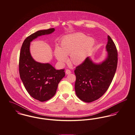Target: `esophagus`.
I'll use <instances>...</instances> for the list:
<instances>
[{"label": "esophagus", "mask_w": 135, "mask_h": 135, "mask_svg": "<svg viewBox=\"0 0 135 135\" xmlns=\"http://www.w3.org/2000/svg\"><path fill=\"white\" fill-rule=\"evenodd\" d=\"M71 71L70 70H69V69H66V71H65V73H66V75H69V74H71Z\"/></svg>", "instance_id": "1"}]
</instances>
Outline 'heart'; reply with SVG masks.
<instances>
[{
    "instance_id": "heart-1",
    "label": "heart",
    "mask_w": 135,
    "mask_h": 135,
    "mask_svg": "<svg viewBox=\"0 0 135 135\" xmlns=\"http://www.w3.org/2000/svg\"><path fill=\"white\" fill-rule=\"evenodd\" d=\"M94 44V39L88 38L84 33H74L61 39L60 47L55 49V56L60 64L64 65L68 61L67 56L70 55V64L80 65L86 60Z\"/></svg>"
}]
</instances>
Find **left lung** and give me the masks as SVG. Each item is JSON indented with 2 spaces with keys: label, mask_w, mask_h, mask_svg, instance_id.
Listing matches in <instances>:
<instances>
[{
  "label": "left lung",
  "mask_w": 135,
  "mask_h": 135,
  "mask_svg": "<svg viewBox=\"0 0 135 135\" xmlns=\"http://www.w3.org/2000/svg\"><path fill=\"white\" fill-rule=\"evenodd\" d=\"M105 49L107 56L103 61L96 63L88 57L75 70V94L84 102L90 103L100 98L109 88L115 74L118 52L109 36Z\"/></svg>",
  "instance_id": "8db88e82"
}]
</instances>
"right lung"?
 Listing matches in <instances>:
<instances>
[{"instance_id": "right-lung-1", "label": "right lung", "mask_w": 135, "mask_h": 135, "mask_svg": "<svg viewBox=\"0 0 135 135\" xmlns=\"http://www.w3.org/2000/svg\"><path fill=\"white\" fill-rule=\"evenodd\" d=\"M54 28L38 30L27 37L22 45L19 73L21 79L30 96L44 102L53 97L58 84L65 76L64 69L56 70L49 63H41L35 60L30 52V42L37 37L51 34Z\"/></svg>"}]
</instances>
